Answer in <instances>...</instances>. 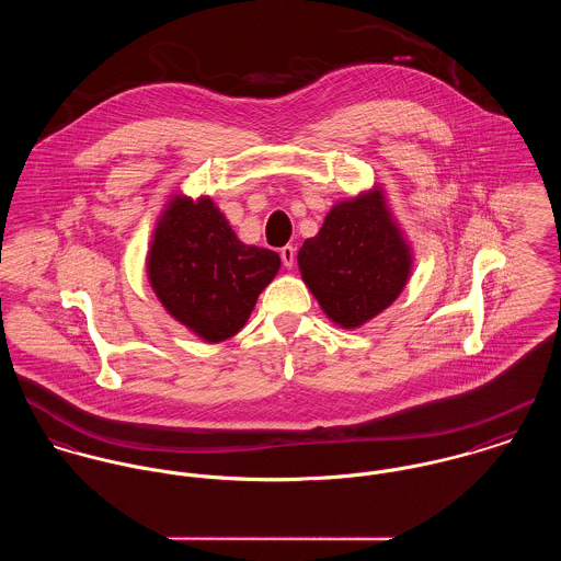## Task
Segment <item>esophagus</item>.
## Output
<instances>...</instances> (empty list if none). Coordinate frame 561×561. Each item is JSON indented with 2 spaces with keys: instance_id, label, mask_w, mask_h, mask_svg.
<instances>
[{
  "instance_id": "esophagus-1",
  "label": "esophagus",
  "mask_w": 561,
  "mask_h": 561,
  "mask_svg": "<svg viewBox=\"0 0 561 561\" xmlns=\"http://www.w3.org/2000/svg\"><path fill=\"white\" fill-rule=\"evenodd\" d=\"M280 259H283V265L291 270L294 263H296V249L294 247H283L280 249Z\"/></svg>"
}]
</instances>
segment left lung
I'll return each instance as SVG.
<instances>
[{
  "mask_svg": "<svg viewBox=\"0 0 561 561\" xmlns=\"http://www.w3.org/2000/svg\"><path fill=\"white\" fill-rule=\"evenodd\" d=\"M298 265L321 310L354 330L401 296L413 253L383 188L373 186L332 205L319 233L302 244Z\"/></svg>",
  "mask_w": 561,
  "mask_h": 561,
  "instance_id": "obj_1",
  "label": "left lung"
}]
</instances>
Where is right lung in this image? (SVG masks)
I'll return each instance as SVG.
<instances>
[{"instance_id": "add662e5", "label": "right lung", "mask_w": 561, "mask_h": 561, "mask_svg": "<svg viewBox=\"0 0 561 561\" xmlns=\"http://www.w3.org/2000/svg\"><path fill=\"white\" fill-rule=\"evenodd\" d=\"M146 265L164 310L205 343H220L244 328L280 256L240 242L209 197L173 195L156 222Z\"/></svg>"}]
</instances>
